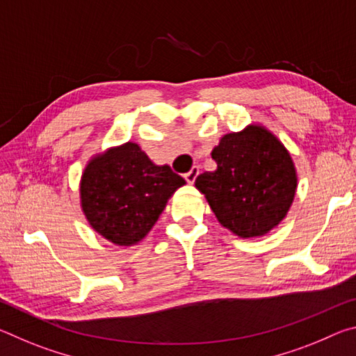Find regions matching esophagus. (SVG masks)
<instances>
[{
	"label": "esophagus",
	"mask_w": 356,
	"mask_h": 356,
	"mask_svg": "<svg viewBox=\"0 0 356 356\" xmlns=\"http://www.w3.org/2000/svg\"><path fill=\"white\" fill-rule=\"evenodd\" d=\"M197 174H200V168H197V166H193L191 170H190L188 172H186L184 177H185L186 182H188V184H193V182H195V180H196Z\"/></svg>",
	"instance_id": "esophagus-1"
}]
</instances>
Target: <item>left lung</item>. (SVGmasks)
<instances>
[{"label":"left lung","mask_w":356,"mask_h":356,"mask_svg":"<svg viewBox=\"0 0 356 356\" xmlns=\"http://www.w3.org/2000/svg\"><path fill=\"white\" fill-rule=\"evenodd\" d=\"M216 170L196 177V188L221 226L242 238L265 236L284 220L297 190L287 149L262 125L227 134L212 150Z\"/></svg>","instance_id":"8db88e82"}]
</instances>
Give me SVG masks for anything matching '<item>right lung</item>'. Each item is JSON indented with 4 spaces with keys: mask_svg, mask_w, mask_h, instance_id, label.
I'll return each mask as SVG.
<instances>
[{
    "mask_svg": "<svg viewBox=\"0 0 356 356\" xmlns=\"http://www.w3.org/2000/svg\"><path fill=\"white\" fill-rule=\"evenodd\" d=\"M184 184L170 166L154 165L138 144L125 143L94 156L84 168L81 209L102 237L131 246L147 236Z\"/></svg>",
    "mask_w": 356,
    "mask_h": 356,
    "instance_id": "1",
    "label": "right lung"
}]
</instances>
